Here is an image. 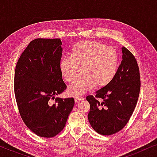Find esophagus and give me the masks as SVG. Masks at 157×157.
<instances>
[{"mask_svg":"<svg viewBox=\"0 0 157 157\" xmlns=\"http://www.w3.org/2000/svg\"><path fill=\"white\" fill-rule=\"evenodd\" d=\"M83 99H84V98H83V96H75V101L77 102V103L81 101H83Z\"/></svg>","mask_w":157,"mask_h":157,"instance_id":"1","label":"esophagus"}]
</instances>
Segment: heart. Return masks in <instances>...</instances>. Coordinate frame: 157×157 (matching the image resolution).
Wrapping results in <instances>:
<instances>
[{
	"instance_id": "1",
	"label": "heart",
	"mask_w": 157,
	"mask_h": 157,
	"mask_svg": "<svg viewBox=\"0 0 157 157\" xmlns=\"http://www.w3.org/2000/svg\"><path fill=\"white\" fill-rule=\"evenodd\" d=\"M119 56L116 48L103 43L86 40L73 46L70 57L60 61V71L68 83H74L81 74L83 78L68 89L70 95L84 94L95 85L104 87L114 78L119 66Z\"/></svg>"
}]
</instances>
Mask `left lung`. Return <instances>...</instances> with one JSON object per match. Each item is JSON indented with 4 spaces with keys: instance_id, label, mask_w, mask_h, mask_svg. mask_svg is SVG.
<instances>
[{
    "instance_id": "1",
    "label": "left lung",
    "mask_w": 157,
    "mask_h": 157,
    "mask_svg": "<svg viewBox=\"0 0 157 157\" xmlns=\"http://www.w3.org/2000/svg\"><path fill=\"white\" fill-rule=\"evenodd\" d=\"M122 61L108 85L86 96L90 104L88 119L94 131L111 135L121 130L132 117L138 101L141 81L134 55L122 47Z\"/></svg>"
}]
</instances>
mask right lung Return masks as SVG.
I'll use <instances>...</instances> for the list:
<instances>
[{
    "instance_id": "1",
    "label": "right lung",
    "mask_w": 157,
    "mask_h": 157,
    "mask_svg": "<svg viewBox=\"0 0 157 157\" xmlns=\"http://www.w3.org/2000/svg\"><path fill=\"white\" fill-rule=\"evenodd\" d=\"M60 38H36L30 42L17 62L14 91L23 122L34 134L51 138L63 130L74 106L73 98L51 99L66 89L59 64Z\"/></svg>"
}]
</instances>
